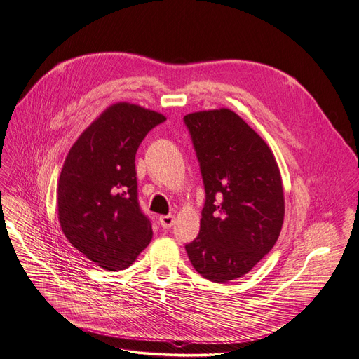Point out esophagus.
I'll use <instances>...</instances> for the list:
<instances>
[{
  "mask_svg": "<svg viewBox=\"0 0 359 359\" xmlns=\"http://www.w3.org/2000/svg\"><path fill=\"white\" fill-rule=\"evenodd\" d=\"M159 223H161V226L164 229H170L172 226V223H175V217L172 216H159Z\"/></svg>",
  "mask_w": 359,
  "mask_h": 359,
  "instance_id": "esophagus-1",
  "label": "esophagus"
}]
</instances>
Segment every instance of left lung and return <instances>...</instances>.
I'll return each mask as SVG.
<instances>
[{"label":"left lung","instance_id":"1","mask_svg":"<svg viewBox=\"0 0 359 359\" xmlns=\"http://www.w3.org/2000/svg\"><path fill=\"white\" fill-rule=\"evenodd\" d=\"M205 189L201 229L184 245L195 271L213 283L248 273L268 255L284 223V189L276 159L233 111L184 115Z\"/></svg>","mask_w":359,"mask_h":359}]
</instances>
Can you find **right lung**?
Wrapping results in <instances>:
<instances>
[{
  "label": "right lung",
  "mask_w": 359,
  "mask_h": 359,
  "mask_svg": "<svg viewBox=\"0 0 359 359\" xmlns=\"http://www.w3.org/2000/svg\"><path fill=\"white\" fill-rule=\"evenodd\" d=\"M163 114L127 102L106 108L69 149L57 187L60 228L106 271H123L152 240L139 207L136 152Z\"/></svg>",
  "instance_id": "1"
}]
</instances>
